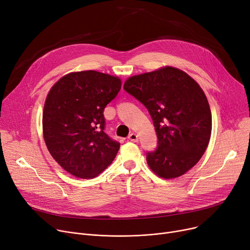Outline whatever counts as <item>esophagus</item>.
<instances>
[{
    "instance_id": "1",
    "label": "esophagus",
    "mask_w": 250,
    "mask_h": 250,
    "mask_svg": "<svg viewBox=\"0 0 250 250\" xmlns=\"http://www.w3.org/2000/svg\"><path fill=\"white\" fill-rule=\"evenodd\" d=\"M128 139H129L130 141L136 142V141H138V135H137L136 133H133V132H132L131 134H129V136H128Z\"/></svg>"
}]
</instances>
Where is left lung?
Instances as JSON below:
<instances>
[{
  "mask_svg": "<svg viewBox=\"0 0 250 250\" xmlns=\"http://www.w3.org/2000/svg\"><path fill=\"white\" fill-rule=\"evenodd\" d=\"M124 90L147 108L158 138L147 153L149 168L161 179L185 174L207 149L212 131L209 103L199 83L172 66L130 77Z\"/></svg>",
  "mask_w": 250,
  "mask_h": 250,
  "instance_id": "8db88e82",
  "label": "left lung"
}]
</instances>
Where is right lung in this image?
I'll return each mask as SVG.
<instances>
[{
	"label": "right lung",
	"instance_id": "1",
	"mask_svg": "<svg viewBox=\"0 0 250 250\" xmlns=\"http://www.w3.org/2000/svg\"><path fill=\"white\" fill-rule=\"evenodd\" d=\"M121 79L96 70L67 73L50 89L42 114L43 138L56 163L81 179H94L114 160L120 143L104 132V109Z\"/></svg>",
	"mask_w": 250,
	"mask_h": 250
}]
</instances>
